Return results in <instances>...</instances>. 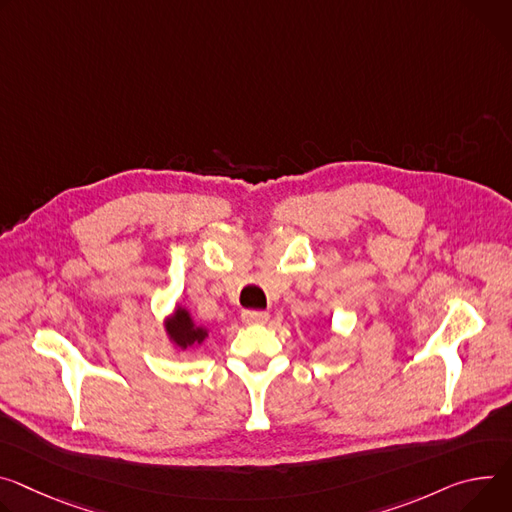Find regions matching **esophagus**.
Returning a JSON list of instances; mask_svg holds the SVG:
<instances>
[{"label":"esophagus","mask_w":512,"mask_h":512,"mask_svg":"<svg viewBox=\"0 0 512 512\" xmlns=\"http://www.w3.org/2000/svg\"><path fill=\"white\" fill-rule=\"evenodd\" d=\"M241 318H243L245 324H265L269 314L263 312V310H245Z\"/></svg>","instance_id":"34e87169"}]
</instances>
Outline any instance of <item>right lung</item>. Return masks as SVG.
Returning <instances> with one entry per match:
<instances>
[{
    "label": "right lung",
    "mask_w": 512,
    "mask_h": 512,
    "mask_svg": "<svg viewBox=\"0 0 512 512\" xmlns=\"http://www.w3.org/2000/svg\"><path fill=\"white\" fill-rule=\"evenodd\" d=\"M165 331L169 341L181 351L202 345L204 339L208 337V329L198 327L190 310H185L181 306H177L175 312L165 320Z\"/></svg>",
    "instance_id": "obj_1"
}]
</instances>
